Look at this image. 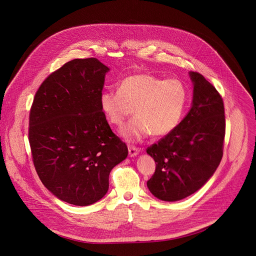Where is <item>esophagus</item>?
I'll return each mask as SVG.
<instances>
[{
  "label": "esophagus",
  "mask_w": 256,
  "mask_h": 256,
  "mask_svg": "<svg viewBox=\"0 0 256 256\" xmlns=\"http://www.w3.org/2000/svg\"><path fill=\"white\" fill-rule=\"evenodd\" d=\"M139 154V148L134 146H128V154L130 158L136 156Z\"/></svg>",
  "instance_id": "1"
}]
</instances>
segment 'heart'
<instances>
[{
  "label": "heart",
  "instance_id": "obj_1",
  "mask_svg": "<svg viewBox=\"0 0 256 256\" xmlns=\"http://www.w3.org/2000/svg\"><path fill=\"white\" fill-rule=\"evenodd\" d=\"M187 102L188 89L180 80L150 74L126 76L118 90H106L100 98L102 112L117 126H122L135 111L137 117L122 130L130 142L150 134L156 137L170 134L182 121Z\"/></svg>",
  "mask_w": 256,
  "mask_h": 256
}]
</instances>
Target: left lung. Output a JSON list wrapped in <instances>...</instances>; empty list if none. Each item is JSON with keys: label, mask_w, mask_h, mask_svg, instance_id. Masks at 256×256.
Returning a JSON list of instances; mask_svg holds the SVG:
<instances>
[{"label": "left lung", "mask_w": 256, "mask_h": 256, "mask_svg": "<svg viewBox=\"0 0 256 256\" xmlns=\"http://www.w3.org/2000/svg\"><path fill=\"white\" fill-rule=\"evenodd\" d=\"M190 76L194 84L191 110L174 132L146 148L156 164L148 188L165 202L195 193L212 176L222 158V98L202 74L190 72Z\"/></svg>", "instance_id": "obj_1"}]
</instances>
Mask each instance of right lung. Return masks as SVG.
<instances>
[{"label":"right lung","mask_w":256,"mask_h":256,"mask_svg":"<svg viewBox=\"0 0 256 256\" xmlns=\"http://www.w3.org/2000/svg\"><path fill=\"white\" fill-rule=\"evenodd\" d=\"M108 70L95 58L65 63L39 86L30 111L37 174L54 195L74 206L106 195L110 172L128 156L100 104Z\"/></svg>","instance_id":"add662e5"}]
</instances>
